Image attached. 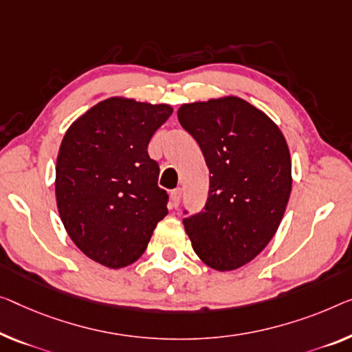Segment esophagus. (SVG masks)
Instances as JSON below:
<instances>
[{
    "instance_id": "1",
    "label": "esophagus",
    "mask_w": 352,
    "mask_h": 352,
    "mask_svg": "<svg viewBox=\"0 0 352 352\" xmlns=\"http://www.w3.org/2000/svg\"><path fill=\"white\" fill-rule=\"evenodd\" d=\"M170 199H172V204H174L175 207H178V204H180V199H182L180 188H175L174 191H170Z\"/></svg>"
}]
</instances>
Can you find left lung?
Wrapping results in <instances>:
<instances>
[{
    "instance_id": "obj_1",
    "label": "left lung",
    "mask_w": 352,
    "mask_h": 352,
    "mask_svg": "<svg viewBox=\"0 0 352 352\" xmlns=\"http://www.w3.org/2000/svg\"><path fill=\"white\" fill-rule=\"evenodd\" d=\"M177 115L212 174L206 207L183 221L194 253L218 272L240 269L269 245L285 214L289 146L269 115L239 96L182 104Z\"/></svg>"
}]
</instances>
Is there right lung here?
Instances as JSON below:
<instances>
[{"mask_svg": "<svg viewBox=\"0 0 352 352\" xmlns=\"http://www.w3.org/2000/svg\"><path fill=\"white\" fill-rule=\"evenodd\" d=\"M172 112L169 104L112 96L82 113L61 140L56 207L72 242L98 264H133L167 214L160 166L146 146Z\"/></svg>", "mask_w": 352, "mask_h": 352, "instance_id": "1", "label": "right lung"}]
</instances>
